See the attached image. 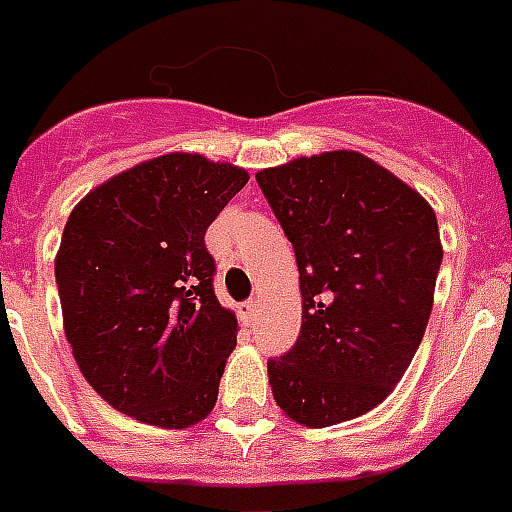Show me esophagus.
<instances>
[{"mask_svg":"<svg viewBox=\"0 0 512 512\" xmlns=\"http://www.w3.org/2000/svg\"><path fill=\"white\" fill-rule=\"evenodd\" d=\"M239 317L244 325H255L257 319V300H247L239 306Z\"/></svg>","mask_w":512,"mask_h":512,"instance_id":"1","label":"esophagus"}]
</instances>
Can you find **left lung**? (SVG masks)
<instances>
[{"label":"left lung","mask_w":512,"mask_h":512,"mask_svg":"<svg viewBox=\"0 0 512 512\" xmlns=\"http://www.w3.org/2000/svg\"><path fill=\"white\" fill-rule=\"evenodd\" d=\"M257 185L303 295L298 341L268 360L273 400L306 427L357 419L384 403L424 338L443 260L435 212L351 150L257 171Z\"/></svg>","instance_id":"8db88e82"}]
</instances>
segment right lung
<instances>
[{
    "instance_id": "obj_1",
    "label": "right lung",
    "mask_w": 512,
    "mask_h": 512,
    "mask_svg": "<svg viewBox=\"0 0 512 512\" xmlns=\"http://www.w3.org/2000/svg\"><path fill=\"white\" fill-rule=\"evenodd\" d=\"M247 182L239 166L171 152L69 214L56 255L66 341L115 411L166 429L212 413L239 322L214 295L204 236Z\"/></svg>"
}]
</instances>
